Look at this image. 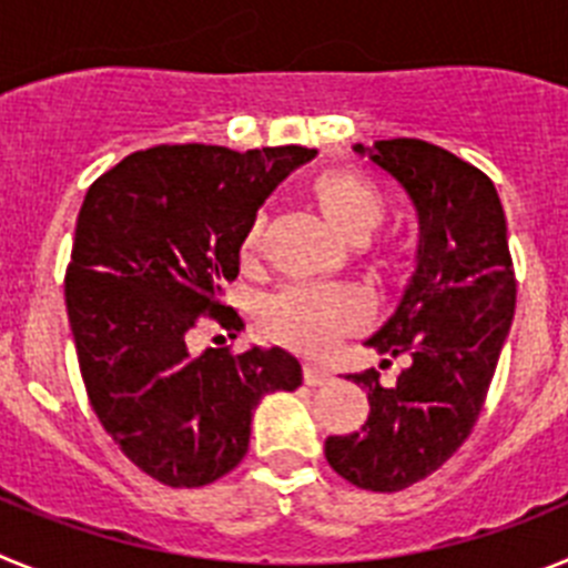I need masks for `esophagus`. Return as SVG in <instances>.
Segmentation results:
<instances>
[{"label":"esophagus","instance_id":"1","mask_svg":"<svg viewBox=\"0 0 568 568\" xmlns=\"http://www.w3.org/2000/svg\"><path fill=\"white\" fill-rule=\"evenodd\" d=\"M304 381H307L310 386H324L333 381V373H329V369H324V366L304 364Z\"/></svg>","mask_w":568,"mask_h":568}]
</instances>
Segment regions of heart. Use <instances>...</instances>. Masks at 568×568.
Masks as SVG:
<instances>
[{"mask_svg":"<svg viewBox=\"0 0 568 568\" xmlns=\"http://www.w3.org/2000/svg\"><path fill=\"white\" fill-rule=\"evenodd\" d=\"M313 195L321 213L349 241H366L386 215V199L373 182L349 170L318 175ZM267 215L255 213L241 239V261L253 264L264 239ZM369 318V301L346 284H290L270 295L261 307V324L270 338L295 353L324 355L346 333H355Z\"/></svg>","mask_w":568,"mask_h":568,"instance_id":"1","label":"heart"}]
</instances>
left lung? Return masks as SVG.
<instances>
[{
	"mask_svg": "<svg viewBox=\"0 0 568 568\" xmlns=\"http://www.w3.org/2000/svg\"><path fill=\"white\" fill-rule=\"evenodd\" d=\"M353 150L404 190L418 219L415 273L364 341L386 358L406 355L409 366L393 386L375 369L349 375L366 389L369 418L361 433L329 435L324 455L361 489L400 491L469 438L511 327L515 273L489 175L420 139Z\"/></svg>",
	"mask_w": 568,
	"mask_h": 568,
	"instance_id": "8db88e82",
	"label": "left lung"
}]
</instances>
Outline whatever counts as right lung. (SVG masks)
Listing matches in <instances>:
<instances>
[{"mask_svg": "<svg viewBox=\"0 0 568 568\" xmlns=\"http://www.w3.org/2000/svg\"><path fill=\"white\" fill-rule=\"evenodd\" d=\"M318 150L162 144L90 184L77 219L64 301L90 404L150 478L207 486L247 455L255 406L301 386L290 353L204 349L187 333L210 313L239 333L224 284L239 275L253 215Z\"/></svg>", "mask_w": 568, "mask_h": 568, "instance_id": "right-lung-1", "label": "right lung"}]
</instances>
